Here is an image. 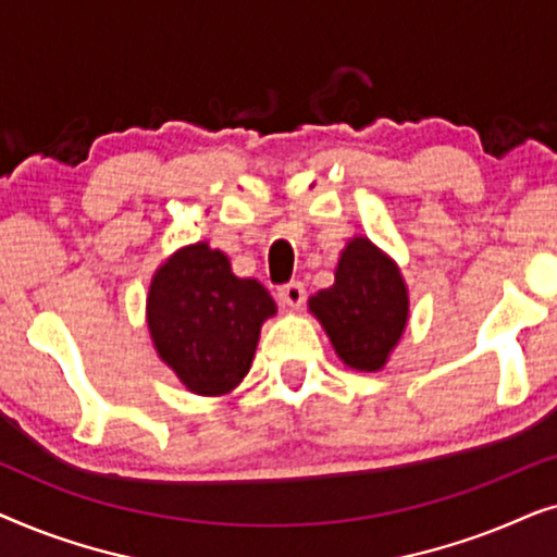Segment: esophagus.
<instances>
[{
  "mask_svg": "<svg viewBox=\"0 0 557 557\" xmlns=\"http://www.w3.org/2000/svg\"><path fill=\"white\" fill-rule=\"evenodd\" d=\"M304 299H307V292H304V284L301 281H292V284L281 286L278 288V301L284 304V307H292V309H299Z\"/></svg>",
  "mask_w": 557,
  "mask_h": 557,
  "instance_id": "1",
  "label": "esophagus"
}]
</instances>
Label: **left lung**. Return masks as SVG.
I'll use <instances>...</instances> for the list:
<instances>
[{
  "instance_id": "obj_1",
  "label": "left lung",
  "mask_w": 557,
  "mask_h": 557,
  "mask_svg": "<svg viewBox=\"0 0 557 557\" xmlns=\"http://www.w3.org/2000/svg\"><path fill=\"white\" fill-rule=\"evenodd\" d=\"M334 352L347 368L375 372L408 324V286L393 258L357 235L342 250L334 284L309 299Z\"/></svg>"
}]
</instances>
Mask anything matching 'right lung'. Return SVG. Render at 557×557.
I'll list each match as a JSON object with an SVG mask.
<instances>
[{"label":"right lung","instance_id":"add662e5","mask_svg":"<svg viewBox=\"0 0 557 557\" xmlns=\"http://www.w3.org/2000/svg\"><path fill=\"white\" fill-rule=\"evenodd\" d=\"M276 301L256 278H238L223 250L180 248L159 265L147 324L162 362L189 393L225 395L248 375L261 324Z\"/></svg>","mask_w":557,"mask_h":557}]
</instances>
